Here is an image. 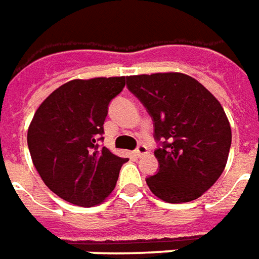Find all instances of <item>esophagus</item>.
<instances>
[{
    "label": "esophagus",
    "mask_w": 259,
    "mask_h": 259,
    "mask_svg": "<svg viewBox=\"0 0 259 259\" xmlns=\"http://www.w3.org/2000/svg\"><path fill=\"white\" fill-rule=\"evenodd\" d=\"M147 152V147L144 144H139L137 148L135 150V155L136 157H141V155H144Z\"/></svg>",
    "instance_id": "obj_1"
}]
</instances>
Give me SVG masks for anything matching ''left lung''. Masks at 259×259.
<instances>
[{"label": "left lung", "mask_w": 259, "mask_h": 259, "mask_svg": "<svg viewBox=\"0 0 259 259\" xmlns=\"http://www.w3.org/2000/svg\"><path fill=\"white\" fill-rule=\"evenodd\" d=\"M126 85L154 123L159 169L147 178L150 190L166 202H189L222 175L232 130L215 97L183 73L127 76Z\"/></svg>", "instance_id": "1"}]
</instances>
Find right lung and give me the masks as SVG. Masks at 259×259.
I'll list each match as a JSON object with an SVG mask.
<instances>
[{"label":"right lung","mask_w":259,"mask_h":259,"mask_svg":"<svg viewBox=\"0 0 259 259\" xmlns=\"http://www.w3.org/2000/svg\"><path fill=\"white\" fill-rule=\"evenodd\" d=\"M126 79L72 80L44 100L33 116L27 146L50 190L74 205L93 206L112 193L127 158L100 146L109 102Z\"/></svg>","instance_id":"add662e5"}]
</instances>
